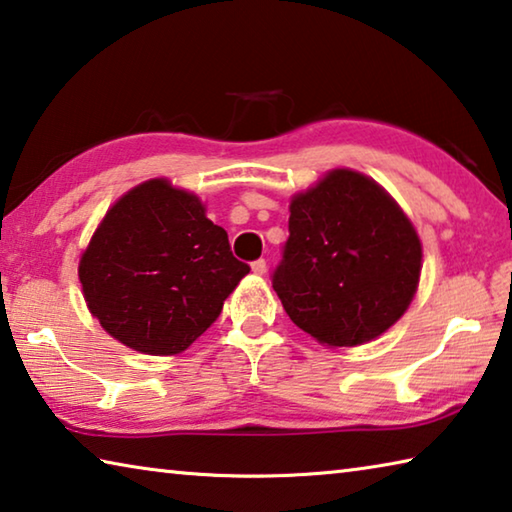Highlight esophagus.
<instances>
[{"label": "esophagus", "mask_w": 512, "mask_h": 512, "mask_svg": "<svg viewBox=\"0 0 512 512\" xmlns=\"http://www.w3.org/2000/svg\"><path fill=\"white\" fill-rule=\"evenodd\" d=\"M250 268H253L255 275H264L266 273V262H264V259H257V262L250 264Z\"/></svg>", "instance_id": "esophagus-1"}]
</instances>
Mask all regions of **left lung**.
Segmentation results:
<instances>
[{
	"mask_svg": "<svg viewBox=\"0 0 512 512\" xmlns=\"http://www.w3.org/2000/svg\"><path fill=\"white\" fill-rule=\"evenodd\" d=\"M273 289L302 332L332 348L368 343L409 309L422 244L375 180L334 169L291 198Z\"/></svg>",
	"mask_w": 512,
	"mask_h": 512,
	"instance_id": "1",
	"label": "left lung"
}]
</instances>
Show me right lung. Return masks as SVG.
Wrapping results in <instances>:
<instances>
[{"label": "right lung", "instance_id": "1", "mask_svg": "<svg viewBox=\"0 0 512 512\" xmlns=\"http://www.w3.org/2000/svg\"><path fill=\"white\" fill-rule=\"evenodd\" d=\"M250 266L205 205L169 180L133 187L103 216L79 264L92 316L119 343L153 357L187 350Z\"/></svg>", "mask_w": 512, "mask_h": 512}]
</instances>
